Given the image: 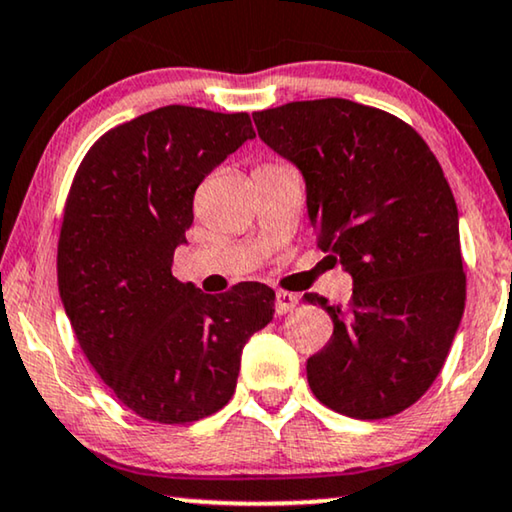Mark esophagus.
Returning <instances> with one entry per match:
<instances>
[{
  "label": "esophagus",
  "instance_id": "34e87169",
  "mask_svg": "<svg viewBox=\"0 0 512 512\" xmlns=\"http://www.w3.org/2000/svg\"><path fill=\"white\" fill-rule=\"evenodd\" d=\"M300 298L295 293H286V291H277V295H274V311L277 314H286V311H291L293 307H298Z\"/></svg>",
  "mask_w": 512,
  "mask_h": 512
}]
</instances>
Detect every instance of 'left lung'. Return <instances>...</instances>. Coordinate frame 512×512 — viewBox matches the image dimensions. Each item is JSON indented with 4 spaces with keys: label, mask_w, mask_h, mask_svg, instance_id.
<instances>
[{
    "label": "left lung",
    "mask_w": 512,
    "mask_h": 512,
    "mask_svg": "<svg viewBox=\"0 0 512 512\" xmlns=\"http://www.w3.org/2000/svg\"><path fill=\"white\" fill-rule=\"evenodd\" d=\"M265 145L300 170L316 242L353 277L346 305L305 293L332 318L307 360L328 409L358 420L409 409L439 376L464 314L453 191L409 124L348 99L254 113Z\"/></svg>",
    "instance_id": "8db88e82"
}]
</instances>
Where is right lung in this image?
Instances as JSON below:
<instances>
[{
    "label": "right lung",
    "instance_id": "add662e5",
    "mask_svg": "<svg viewBox=\"0 0 512 512\" xmlns=\"http://www.w3.org/2000/svg\"><path fill=\"white\" fill-rule=\"evenodd\" d=\"M251 138L247 113L164 106L103 133L73 177L59 298L96 374L145 420L184 425L224 409L244 344L272 321L270 286L207 295L173 277L198 184Z\"/></svg>",
    "mask_w": 512,
    "mask_h": 512
}]
</instances>
